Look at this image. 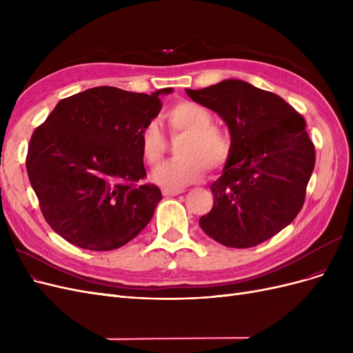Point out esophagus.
<instances>
[{
  "label": "esophagus",
  "instance_id": "esophagus-1",
  "mask_svg": "<svg viewBox=\"0 0 353 353\" xmlns=\"http://www.w3.org/2000/svg\"><path fill=\"white\" fill-rule=\"evenodd\" d=\"M181 193H184V190L181 188H163L162 190V194L166 197H172V196H178Z\"/></svg>",
  "mask_w": 353,
  "mask_h": 353
}]
</instances>
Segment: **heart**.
<instances>
[{
  "instance_id": "b5f03b06",
  "label": "heart",
  "mask_w": 353,
  "mask_h": 353,
  "mask_svg": "<svg viewBox=\"0 0 353 353\" xmlns=\"http://www.w3.org/2000/svg\"><path fill=\"white\" fill-rule=\"evenodd\" d=\"M166 121L172 134L184 135L179 143V159L170 160L156 168L152 174L154 184L165 188H183L199 181L206 165L218 169L227 162L231 152L228 137L212 126L213 116L193 101H179L166 113ZM140 150L144 162L156 166L166 150V140L156 122L144 126L140 134Z\"/></svg>"
}]
</instances>
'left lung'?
<instances>
[{
  "label": "left lung",
  "instance_id": "left-lung-1",
  "mask_svg": "<svg viewBox=\"0 0 353 353\" xmlns=\"http://www.w3.org/2000/svg\"><path fill=\"white\" fill-rule=\"evenodd\" d=\"M185 91L218 113L231 135L230 157L210 185L213 208L200 218V228L236 249L274 237L302 209L315 166L305 119L280 95L241 79Z\"/></svg>",
  "mask_w": 353,
  "mask_h": 353
}]
</instances>
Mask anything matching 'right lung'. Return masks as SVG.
<instances>
[{"mask_svg":"<svg viewBox=\"0 0 353 353\" xmlns=\"http://www.w3.org/2000/svg\"><path fill=\"white\" fill-rule=\"evenodd\" d=\"M95 87L57 103L30 138L26 169L46 221L81 249H119L140 234L162 193L140 185V134L162 109L159 95Z\"/></svg>","mask_w":353,"mask_h":353,"instance_id":"right-lung-1","label":"right lung"}]
</instances>
